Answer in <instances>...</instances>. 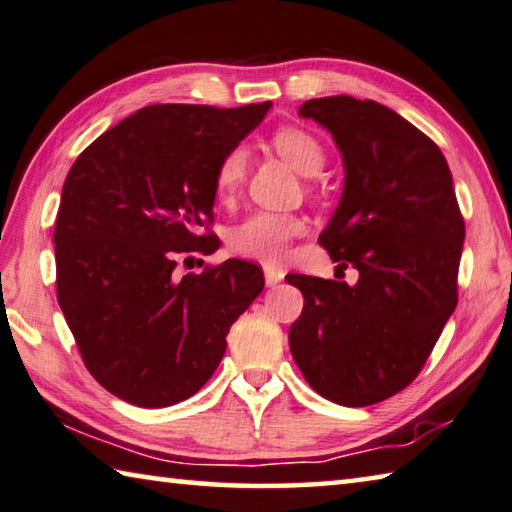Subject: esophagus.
I'll use <instances>...</instances> for the list:
<instances>
[{
	"mask_svg": "<svg viewBox=\"0 0 512 512\" xmlns=\"http://www.w3.org/2000/svg\"><path fill=\"white\" fill-rule=\"evenodd\" d=\"M264 277H266L268 286H275V284H280L284 280V271H282V268H275V266H266Z\"/></svg>",
	"mask_w": 512,
	"mask_h": 512,
	"instance_id": "esophagus-1",
	"label": "esophagus"
}]
</instances>
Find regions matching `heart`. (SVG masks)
<instances>
[{
    "mask_svg": "<svg viewBox=\"0 0 512 512\" xmlns=\"http://www.w3.org/2000/svg\"><path fill=\"white\" fill-rule=\"evenodd\" d=\"M271 145L282 159L302 176H318L324 167V147L311 132L300 127H280L271 136ZM248 154L244 147H232L219 161L215 172V194L219 201H230L246 179ZM304 232V221L295 215L259 210L248 215L230 232V250L239 257L262 264H280L288 246Z\"/></svg>",
    "mask_w": 512,
    "mask_h": 512,
    "instance_id": "obj_1",
    "label": "heart"
}]
</instances>
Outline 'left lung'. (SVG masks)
Segmentation results:
<instances>
[{
    "instance_id": "8db88e82",
    "label": "left lung",
    "mask_w": 512,
    "mask_h": 512,
    "mask_svg": "<svg viewBox=\"0 0 512 512\" xmlns=\"http://www.w3.org/2000/svg\"><path fill=\"white\" fill-rule=\"evenodd\" d=\"M300 116L329 129L345 163L318 241L360 277L286 275L304 295L288 345L327 401L374 405L418 376L457 306L466 224L445 156L410 120L351 96L306 100Z\"/></svg>"
}]
</instances>
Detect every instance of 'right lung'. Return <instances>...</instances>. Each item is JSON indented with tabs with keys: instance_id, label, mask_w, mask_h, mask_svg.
Here are the masks:
<instances>
[{
	"instance_id": "obj_1",
	"label": "right lung",
	"mask_w": 512,
	"mask_h": 512,
	"mask_svg": "<svg viewBox=\"0 0 512 512\" xmlns=\"http://www.w3.org/2000/svg\"><path fill=\"white\" fill-rule=\"evenodd\" d=\"M271 102L237 109L150 105L98 136L62 185L55 286L89 374L138 407L181 403L208 383L226 336L262 293V268L210 255L219 161L262 123ZM190 259V257H188Z\"/></svg>"
}]
</instances>
